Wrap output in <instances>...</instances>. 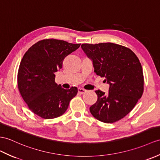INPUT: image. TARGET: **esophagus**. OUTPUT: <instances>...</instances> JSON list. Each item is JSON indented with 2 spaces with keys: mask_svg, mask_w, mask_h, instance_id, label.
<instances>
[{
  "mask_svg": "<svg viewBox=\"0 0 160 160\" xmlns=\"http://www.w3.org/2000/svg\"><path fill=\"white\" fill-rule=\"evenodd\" d=\"M78 92L80 94H84L87 92L86 90H84V89H83V88H80L78 89Z\"/></svg>",
  "mask_w": 160,
  "mask_h": 160,
  "instance_id": "34e87169",
  "label": "esophagus"
}]
</instances>
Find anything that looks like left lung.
Listing matches in <instances>:
<instances>
[{
  "instance_id": "obj_1",
  "label": "left lung",
  "mask_w": 160,
  "mask_h": 160,
  "mask_svg": "<svg viewBox=\"0 0 160 160\" xmlns=\"http://www.w3.org/2000/svg\"><path fill=\"white\" fill-rule=\"evenodd\" d=\"M82 49L91 59L94 72L109 84L107 94L95 91L96 103L90 107L98 120L112 123L125 117L134 108L144 91L142 65L133 52L113 43H83Z\"/></svg>"
}]
</instances>
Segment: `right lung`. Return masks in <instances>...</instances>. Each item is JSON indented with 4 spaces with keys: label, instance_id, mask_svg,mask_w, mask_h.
<instances>
[{
    "label": "right lung",
    "instance_id": "obj_1",
    "mask_svg": "<svg viewBox=\"0 0 160 160\" xmlns=\"http://www.w3.org/2000/svg\"><path fill=\"white\" fill-rule=\"evenodd\" d=\"M80 46L62 40L43 39L24 54L18 69V87L33 113L50 119L61 116L68 108L78 88H62L55 82L54 73L62 68L67 56Z\"/></svg>",
    "mask_w": 160,
    "mask_h": 160
}]
</instances>
